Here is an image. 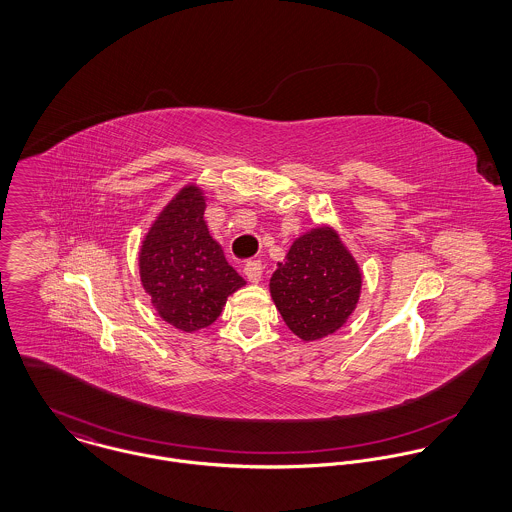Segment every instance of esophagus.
Returning <instances> with one entry per match:
<instances>
[{"mask_svg":"<svg viewBox=\"0 0 512 512\" xmlns=\"http://www.w3.org/2000/svg\"><path fill=\"white\" fill-rule=\"evenodd\" d=\"M244 276L250 284H258L262 280V262L258 260H252L244 266Z\"/></svg>","mask_w":512,"mask_h":512,"instance_id":"34e87169","label":"esophagus"}]
</instances>
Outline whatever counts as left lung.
Listing matches in <instances>:
<instances>
[{"label":"left lung","mask_w":512,"mask_h":512,"mask_svg":"<svg viewBox=\"0 0 512 512\" xmlns=\"http://www.w3.org/2000/svg\"><path fill=\"white\" fill-rule=\"evenodd\" d=\"M363 270L331 224L301 232L270 278V295L293 335L311 343L339 331L359 305Z\"/></svg>","instance_id":"1"}]
</instances>
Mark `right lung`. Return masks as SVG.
<instances>
[{
	"label": "right lung",
	"instance_id": "add662e5",
	"mask_svg": "<svg viewBox=\"0 0 512 512\" xmlns=\"http://www.w3.org/2000/svg\"><path fill=\"white\" fill-rule=\"evenodd\" d=\"M205 209L203 187L183 185L151 222L138 254L153 309L183 333L213 325L228 295L246 284L211 236Z\"/></svg>",
	"mask_w": 512,
	"mask_h": 512
}]
</instances>
